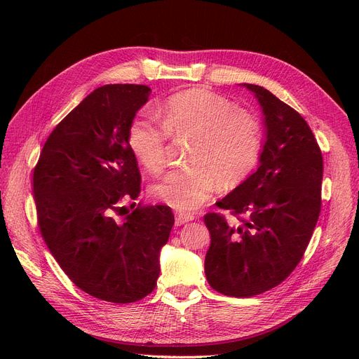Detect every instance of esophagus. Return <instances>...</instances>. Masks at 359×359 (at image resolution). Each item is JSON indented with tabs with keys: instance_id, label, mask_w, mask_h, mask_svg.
<instances>
[{
	"instance_id": "1",
	"label": "esophagus",
	"mask_w": 359,
	"mask_h": 359,
	"mask_svg": "<svg viewBox=\"0 0 359 359\" xmlns=\"http://www.w3.org/2000/svg\"><path fill=\"white\" fill-rule=\"evenodd\" d=\"M194 219H195L194 214L182 212V211L176 212V225H183L184 222H189V221H194Z\"/></svg>"
}]
</instances>
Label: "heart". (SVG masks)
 <instances>
[{
    "mask_svg": "<svg viewBox=\"0 0 359 359\" xmlns=\"http://www.w3.org/2000/svg\"><path fill=\"white\" fill-rule=\"evenodd\" d=\"M156 122L137 116L128 129V142L138 161L158 173L167 164L168 135H192L186 165L170 170L151 192L179 211H194L208 199L217 184L234 189L256 167L263 145V129L250 110L227 97L189 88L172 94L157 107Z\"/></svg>",
    "mask_w": 359,
    "mask_h": 359,
    "instance_id": "b5f03b06",
    "label": "heart"
}]
</instances>
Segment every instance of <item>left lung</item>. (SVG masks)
I'll list each match as a JSON object with an SVG mask.
<instances>
[{
	"instance_id": "left-lung-1",
	"label": "left lung",
	"mask_w": 359,
	"mask_h": 359,
	"mask_svg": "<svg viewBox=\"0 0 359 359\" xmlns=\"http://www.w3.org/2000/svg\"><path fill=\"white\" fill-rule=\"evenodd\" d=\"M266 142L260 165L205 214L211 246L205 256L208 284L230 297H253L285 280L303 259L322 208L323 156L304 118L255 84Z\"/></svg>"
}]
</instances>
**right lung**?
I'll list each match as a JSON object with an SVG mask.
<instances>
[{
	"mask_svg": "<svg viewBox=\"0 0 359 359\" xmlns=\"http://www.w3.org/2000/svg\"><path fill=\"white\" fill-rule=\"evenodd\" d=\"M149 93L142 84L90 93L50 132L33 172L37 224L52 256L80 290L116 304L153 292L175 224L168 206L135 202L141 173L128 129Z\"/></svg>",
	"mask_w": 359,
	"mask_h": 359,
	"instance_id": "add662e5",
	"label": "right lung"
}]
</instances>
